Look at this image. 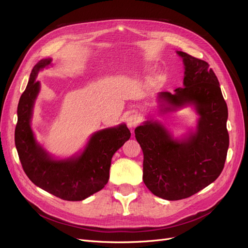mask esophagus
<instances>
[{
	"label": "esophagus",
	"instance_id": "34e87169",
	"mask_svg": "<svg viewBox=\"0 0 248 248\" xmlns=\"http://www.w3.org/2000/svg\"><path fill=\"white\" fill-rule=\"evenodd\" d=\"M126 122H127V126H128L129 128L133 129L134 127H137L140 124V117L138 114H132L128 118H127Z\"/></svg>",
	"mask_w": 248,
	"mask_h": 248
}]
</instances>
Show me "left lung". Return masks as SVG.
Returning <instances> with one entry per match:
<instances>
[{
	"mask_svg": "<svg viewBox=\"0 0 248 248\" xmlns=\"http://www.w3.org/2000/svg\"><path fill=\"white\" fill-rule=\"evenodd\" d=\"M183 88L159 93L160 111L192 104L200 116L197 131L175 140L161 123L149 120L134 133L144 153L142 180L156 197L168 201L189 198L221 174L229 149L228 107L219 81L209 64L186 52Z\"/></svg>",
	"mask_w": 248,
	"mask_h": 248,
	"instance_id": "1",
	"label": "left lung"
}]
</instances>
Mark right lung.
Listing matches in <instances>:
<instances>
[{"label":"right lung","mask_w":248,"mask_h":248,"mask_svg":"<svg viewBox=\"0 0 248 248\" xmlns=\"http://www.w3.org/2000/svg\"><path fill=\"white\" fill-rule=\"evenodd\" d=\"M51 63L43 59L30 74L28 86L17 107V124L14 133L20 163L31 181L57 198L65 201H82L101 190L108 181L111 157L131 133L125 124L95 132L82 153L70 158L57 160L36 141L31 119L40 82L38 72Z\"/></svg>","instance_id":"right-lung-1"}]
</instances>
